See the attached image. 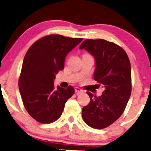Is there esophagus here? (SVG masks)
Here are the masks:
<instances>
[{
  "label": "esophagus",
  "mask_w": 151,
  "mask_h": 151,
  "mask_svg": "<svg viewBox=\"0 0 151 151\" xmlns=\"http://www.w3.org/2000/svg\"><path fill=\"white\" fill-rule=\"evenodd\" d=\"M74 90H75V92L76 93H80L84 92V91H83L82 89H81L80 88H79V87H75V88H74Z\"/></svg>",
  "instance_id": "esophagus-1"
}]
</instances>
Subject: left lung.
<instances>
[{"mask_svg":"<svg viewBox=\"0 0 151 151\" xmlns=\"http://www.w3.org/2000/svg\"><path fill=\"white\" fill-rule=\"evenodd\" d=\"M79 49L94 57V80L105 89L100 96L89 91V104L81 116L90 127L102 129L111 125L124 113L131 93V70L129 57L118 45L103 39L85 40Z\"/></svg>","mask_w":151,"mask_h":151,"instance_id":"8db88e82","label":"left lung"}]
</instances>
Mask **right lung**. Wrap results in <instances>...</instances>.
Returning a JSON list of instances; mask_svg holds the SVG:
<instances>
[{"mask_svg": "<svg viewBox=\"0 0 151 151\" xmlns=\"http://www.w3.org/2000/svg\"><path fill=\"white\" fill-rule=\"evenodd\" d=\"M60 35L45 36L34 42L24 58L18 86L24 106L35 120L50 124L61 116L73 86H58L54 79L63 70L67 55L82 40Z\"/></svg>", "mask_w": 151, "mask_h": 151, "instance_id": "right-lung-1", "label": "right lung"}]
</instances>
